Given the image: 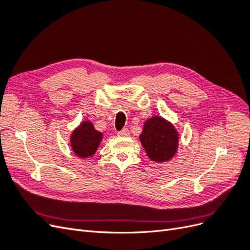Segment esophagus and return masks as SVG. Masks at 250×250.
<instances>
[{"mask_svg":"<svg viewBox=\"0 0 250 250\" xmlns=\"http://www.w3.org/2000/svg\"><path fill=\"white\" fill-rule=\"evenodd\" d=\"M129 130L128 129H123V130H121V131H119L118 132V137H120V138H127V137H129Z\"/></svg>","mask_w":250,"mask_h":250,"instance_id":"34e87169","label":"esophagus"}]
</instances>
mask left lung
<instances>
[{
  "mask_svg": "<svg viewBox=\"0 0 250 250\" xmlns=\"http://www.w3.org/2000/svg\"><path fill=\"white\" fill-rule=\"evenodd\" d=\"M140 141L151 161L166 163L177 153L179 133L170 121L161 116H153L144 123Z\"/></svg>",
  "mask_w": 250,
  "mask_h": 250,
  "instance_id": "1",
  "label": "left lung"
}]
</instances>
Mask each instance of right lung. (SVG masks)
Returning a JSON list of instances; mask_svg holds the SVG:
<instances>
[{
    "instance_id": "obj_1",
    "label": "right lung",
    "mask_w": 250,
    "mask_h": 250,
    "mask_svg": "<svg viewBox=\"0 0 250 250\" xmlns=\"http://www.w3.org/2000/svg\"><path fill=\"white\" fill-rule=\"evenodd\" d=\"M102 139L103 133L96 130L89 120H83L70 137L72 151L80 158L92 157L99 148Z\"/></svg>"
}]
</instances>
